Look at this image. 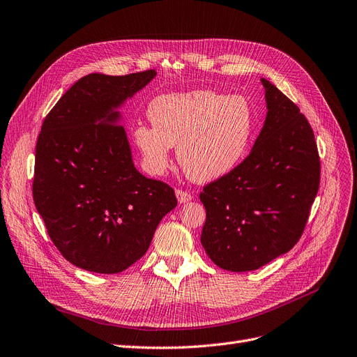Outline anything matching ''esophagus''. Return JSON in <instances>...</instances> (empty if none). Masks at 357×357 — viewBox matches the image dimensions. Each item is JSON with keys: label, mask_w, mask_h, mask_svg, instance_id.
I'll return each instance as SVG.
<instances>
[{"label": "esophagus", "mask_w": 357, "mask_h": 357, "mask_svg": "<svg viewBox=\"0 0 357 357\" xmlns=\"http://www.w3.org/2000/svg\"><path fill=\"white\" fill-rule=\"evenodd\" d=\"M176 196H177V199H178V202H180V203L190 202V200L193 199V196H192V193H190V192H188V190H183V189H177V190H176Z\"/></svg>", "instance_id": "obj_1"}]
</instances>
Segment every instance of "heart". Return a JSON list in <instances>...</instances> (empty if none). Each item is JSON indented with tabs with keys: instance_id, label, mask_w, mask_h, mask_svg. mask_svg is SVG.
I'll return each mask as SVG.
<instances>
[{
	"instance_id": "heart-1",
	"label": "heart",
	"mask_w": 357,
	"mask_h": 357,
	"mask_svg": "<svg viewBox=\"0 0 357 357\" xmlns=\"http://www.w3.org/2000/svg\"><path fill=\"white\" fill-rule=\"evenodd\" d=\"M152 126L133 130L145 168L164 173L169 148L189 178L208 183L229 174L247 157L257 133V113L244 96L213 90L164 94L151 101Z\"/></svg>"
}]
</instances>
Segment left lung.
<instances>
[{
    "label": "left lung",
    "mask_w": 357,
    "mask_h": 357,
    "mask_svg": "<svg viewBox=\"0 0 357 357\" xmlns=\"http://www.w3.org/2000/svg\"><path fill=\"white\" fill-rule=\"evenodd\" d=\"M267 117L250 155L206 184L200 241L228 271L256 270L299 241L319 188L321 162L311 125L299 107L261 78Z\"/></svg>",
    "instance_id": "left-lung-1"
}]
</instances>
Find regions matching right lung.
<instances>
[{"label":"right lung","mask_w":357,"mask_h":357,"mask_svg":"<svg viewBox=\"0 0 357 357\" xmlns=\"http://www.w3.org/2000/svg\"><path fill=\"white\" fill-rule=\"evenodd\" d=\"M155 70L89 74L47 113L36 142L33 200L50 240L77 267L121 273L146 252L177 206L172 185L142 176L114 112Z\"/></svg>","instance_id":"1"}]
</instances>
